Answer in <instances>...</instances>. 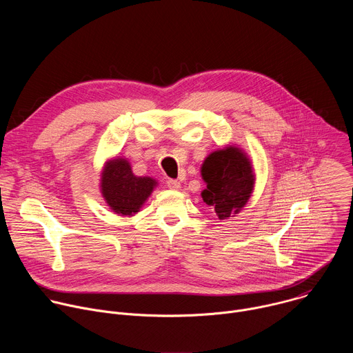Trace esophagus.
<instances>
[{
  "label": "esophagus",
  "mask_w": 353,
  "mask_h": 353,
  "mask_svg": "<svg viewBox=\"0 0 353 353\" xmlns=\"http://www.w3.org/2000/svg\"><path fill=\"white\" fill-rule=\"evenodd\" d=\"M166 184H168V187H169V188H172V190H180V188H181V183H180L179 180L169 179V180L166 181Z\"/></svg>",
  "instance_id": "obj_1"
}]
</instances>
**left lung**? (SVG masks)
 Instances as JSON below:
<instances>
[{"instance_id": "1", "label": "left lung", "mask_w": 353, "mask_h": 353, "mask_svg": "<svg viewBox=\"0 0 353 353\" xmlns=\"http://www.w3.org/2000/svg\"><path fill=\"white\" fill-rule=\"evenodd\" d=\"M207 188L201 192L204 203L215 210L219 219L236 215L247 204L256 176L248 157L237 146L214 150L201 166Z\"/></svg>"}]
</instances>
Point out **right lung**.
<instances>
[{"label": "right lung", "instance_id": "right-lung-1", "mask_svg": "<svg viewBox=\"0 0 353 353\" xmlns=\"http://www.w3.org/2000/svg\"><path fill=\"white\" fill-rule=\"evenodd\" d=\"M158 181L152 177H138L125 158H114L105 163L100 177V191L110 210L123 216L139 212L152 194Z\"/></svg>", "mask_w": 353, "mask_h": 353}]
</instances>
